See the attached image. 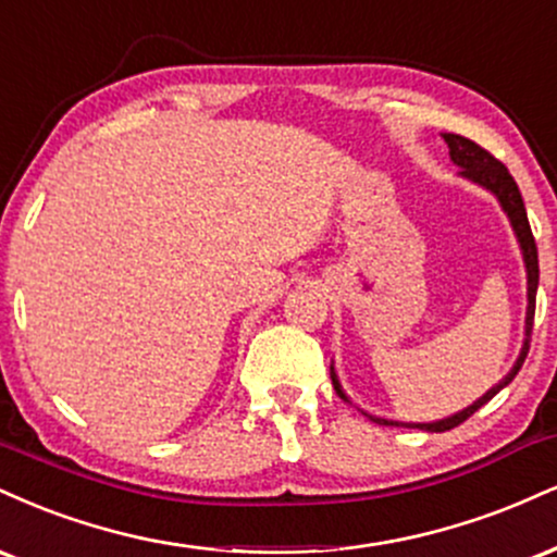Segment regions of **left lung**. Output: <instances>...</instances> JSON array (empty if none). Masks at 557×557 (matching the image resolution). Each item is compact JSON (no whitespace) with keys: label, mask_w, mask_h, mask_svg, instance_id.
I'll return each mask as SVG.
<instances>
[{"label":"left lung","mask_w":557,"mask_h":557,"mask_svg":"<svg viewBox=\"0 0 557 557\" xmlns=\"http://www.w3.org/2000/svg\"><path fill=\"white\" fill-rule=\"evenodd\" d=\"M443 140L448 143L450 161H454L456 166H461L459 174L463 176V180H472L474 185L490 189V193H493L495 198H498L500 208L508 215V221H511V226H513V232H516V239H519L521 255H524V265H527V299H529V305H527L524 346H521L519 359H516V364L511 368V372H508V375L503 377L498 385H493V388H490L485 396L476 398L472 407L456 411V414H450V417H446V420H437V422H394V420H381V417H370L368 411H364V414H368L370 420L377 422V424H404V428H420V430H428V433H446V430L459 428L463 420H469V417H472L476 409L485 407L490 398H493L500 388H506V385L513 381L516 372L521 370V364H524V359L529 355V342H532V325H534V299H537V284H540L537 245H534L532 226H529L524 200H521L519 185H516V182H513V176L508 174V169L503 166V163L495 159L493 153H487L485 148L476 146V143L469 140V137L446 133V135H443ZM331 381H333V388H336V394L342 396L344 401H349V398H346V394H344L342 383H338L336 372H333V368H331Z\"/></svg>","instance_id":"obj_1"}]
</instances>
